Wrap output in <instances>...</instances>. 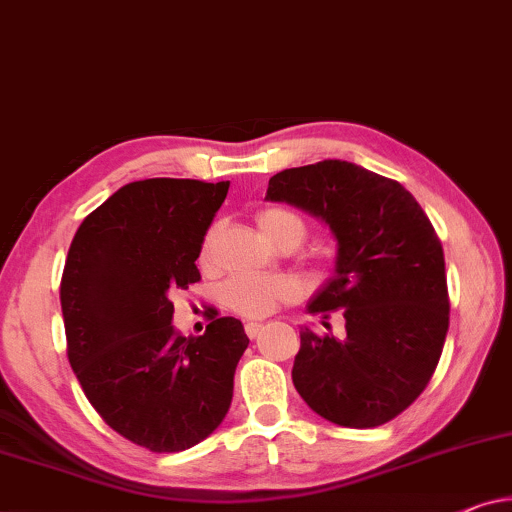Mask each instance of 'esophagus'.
Masks as SVG:
<instances>
[{"mask_svg":"<svg viewBox=\"0 0 512 512\" xmlns=\"http://www.w3.org/2000/svg\"><path fill=\"white\" fill-rule=\"evenodd\" d=\"M259 331H262V325H259V322H248V325H246V334L250 338H255Z\"/></svg>","mask_w":512,"mask_h":512,"instance_id":"esophagus-1","label":"esophagus"}]
</instances>
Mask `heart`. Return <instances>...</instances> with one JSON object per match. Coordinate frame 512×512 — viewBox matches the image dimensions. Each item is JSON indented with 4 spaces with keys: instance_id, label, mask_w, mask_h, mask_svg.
<instances>
[{
    "instance_id": "heart-1",
    "label": "heart",
    "mask_w": 512,
    "mask_h": 512,
    "mask_svg": "<svg viewBox=\"0 0 512 512\" xmlns=\"http://www.w3.org/2000/svg\"><path fill=\"white\" fill-rule=\"evenodd\" d=\"M257 227L262 236L273 246L294 243L299 246L306 236V225L294 211L287 208H266L257 215ZM206 253V250H204ZM299 285L285 276H239L227 278L220 287V299L229 311L243 318H266L278 306L297 299Z\"/></svg>"
}]
</instances>
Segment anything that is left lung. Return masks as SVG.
<instances>
[{"label":"left lung","instance_id":"left-lung-1","mask_svg":"<svg viewBox=\"0 0 512 512\" xmlns=\"http://www.w3.org/2000/svg\"><path fill=\"white\" fill-rule=\"evenodd\" d=\"M266 201L311 213L336 239V264L306 306L338 311L345 336L301 329L292 383L313 413L350 429L390 422L420 397L450 322L441 241L401 183L359 164L325 160L285 169Z\"/></svg>","mask_w":512,"mask_h":512}]
</instances>
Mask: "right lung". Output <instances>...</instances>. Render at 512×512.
I'll return each mask as SVG.
<instances>
[{"mask_svg": "<svg viewBox=\"0 0 512 512\" xmlns=\"http://www.w3.org/2000/svg\"><path fill=\"white\" fill-rule=\"evenodd\" d=\"M229 181L148 178L111 194L71 241L60 301L67 355L85 397L113 431L153 452H181L225 420L241 320L204 336L174 327L169 294L201 278L197 257Z\"/></svg>", "mask_w": 512, "mask_h": 512, "instance_id": "obj_1", "label": "right lung"}]
</instances>
